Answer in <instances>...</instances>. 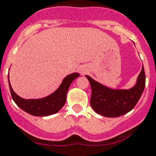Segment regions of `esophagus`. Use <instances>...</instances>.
I'll return each instance as SVG.
<instances>
[{
    "label": "esophagus",
    "instance_id": "34e87169",
    "mask_svg": "<svg viewBox=\"0 0 156 156\" xmlns=\"http://www.w3.org/2000/svg\"><path fill=\"white\" fill-rule=\"evenodd\" d=\"M87 69L86 66H81L80 69H79V72H80L81 74H85L87 73Z\"/></svg>",
    "mask_w": 156,
    "mask_h": 156
}]
</instances>
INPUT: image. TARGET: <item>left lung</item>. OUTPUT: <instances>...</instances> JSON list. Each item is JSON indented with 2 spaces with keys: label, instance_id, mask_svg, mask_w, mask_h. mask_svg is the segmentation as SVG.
<instances>
[{
  "label": "left lung",
  "instance_id": "8db88e82",
  "mask_svg": "<svg viewBox=\"0 0 156 156\" xmlns=\"http://www.w3.org/2000/svg\"><path fill=\"white\" fill-rule=\"evenodd\" d=\"M90 84L92 94L90 106L98 115L115 118L131 111L140 100L145 87L144 66L135 86L130 89H112L86 75Z\"/></svg>",
  "mask_w": 156,
  "mask_h": 156
}]
</instances>
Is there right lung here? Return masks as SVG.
<instances>
[{
  "instance_id": "add662e5",
  "label": "right lung",
  "mask_w": 156,
  "mask_h": 156,
  "mask_svg": "<svg viewBox=\"0 0 156 156\" xmlns=\"http://www.w3.org/2000/svg\"><path fill=\"white\" fill-rule=\"evenodd\" d=\"M78 73H73L67 75L62 80L58 89L51 94L45 98L37 99H25L18 96L12 90L9 82V75H8L11 95L17 106L26 113L34 116H49L56 114L65 105L66 100V94L72 82L79 77Z\"/></svg>"
}]
</instances>
